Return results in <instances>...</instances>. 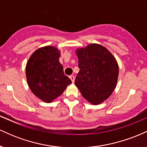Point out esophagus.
Listing matches in <instances>:
<instances>
[{
    "label": "esophagus",
    "mask_w": 147,
    "mask_h": 147,
    "mask_svg": "<svg viewBox=\"0 0 147 147\" xmlns=\"http://www.w3.org/2000/svg\"><path fill=\"white\" fill-rule=\"evenodd\" d=\"M69 78H70L71 80V82H73V83H74V81H75V77H74V76H73V75L70 76Z\"/></svg>",
    "instance_id": "34e87169"
}]
</instances>
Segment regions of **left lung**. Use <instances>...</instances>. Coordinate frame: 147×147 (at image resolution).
I'll list each match as a JSON object with an SVG mask.
<instances>
[{
    "label": "left lung",
    "instance_id": "1",
    "mask_svg": "<svg viewBox=\"0 0 147 147\" xmlns=\"http://www.w3.org/2000/svg\"><path fill=\"white\" fill-rule=\"evenodd\" d=\"M76 53L80 68L75 80L76 86L91 104H101L116 87L118 62L105 47L96 43L78 48Z\"/></svg>",
    "mask_w": 147,
    "mask_h": 147
}]
</instances>
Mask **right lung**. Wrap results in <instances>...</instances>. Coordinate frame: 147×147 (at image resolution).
Returning a JSON list of instances; mask_svg holds the SVG:
<instances>
[{
    "mask_svg": "<svg viewBox=\"0 0 147 147\" xmlns=\"http://www.w3.org/2000/svg\"><path fill=\"white\" fill-rule=\"evenodd\" d=\"M60 51L53 46L36 49L26 65V78L33 94L45 102H51L71 83L59 62Z\"/></svg>",
    "mask_w": 147,
    "mask_h": 147,
    "instance_id": "right-lung-1",
    "label": "right lung"
}]
</instances>
